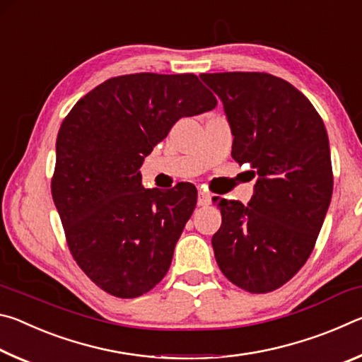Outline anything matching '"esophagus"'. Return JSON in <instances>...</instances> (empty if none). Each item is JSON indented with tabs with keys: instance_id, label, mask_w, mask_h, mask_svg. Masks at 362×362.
<instances>
[{
	"instance_id": "esophagus-1",
	"label": "esophagus",
	"mask_w": 362,
	"mask_h": 362,
	"mask_svg": "<svg viewBox=\"0 0 362 362\" xmlns=\"http://www.w3.org/2000/svg\"><path fill=\"white\" fill-rule=\"evenodd\" d=\"M198 204L199 206H209L211 204V194H207L206 192H199Z\"/></svg>"
}]
</instances>
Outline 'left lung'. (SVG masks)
I'll list each match as a JSON object with an SVG mask.
<instances>
[{"instance_id": "left-lung-1", "label": "left lung", "mask_w": 362, "mask_h": 362, "mask_svg": "<svg viewBox=\"0 0 362 362\" xmlns=\"http://www.w3.org/2000/svg\"><path fill=\"white\" fill-rule=\"evenodd\" d=\"M223 102L231 156L259 175L249 206L216 199L222 226L212 247L222 273L250 293L279 289L313 252L332 198L326 126L283 78L260 71L203 73Z\"/></svg>"}]
</instances>
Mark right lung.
Segmentation results:
<instances>
[{"label": "right lung", "mask_w": 362, "mask_h": 362, "mask_svg": "<svg viewBox=\"0 0 362 362\" xmlns=\"http://www.w3.org/2000/svg\"><path fill=\"white\" fill-rule=\"evenodd\" d=\"M217 99L193 73H132L79 99L57 136L52 199L73 259L95 286L140 297L166 276L196 188L142 187L144 158L183 116Z\"/></svg>", "instance_id": "obj_1"}]
</instances>
